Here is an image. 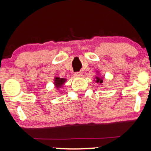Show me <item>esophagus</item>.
Listing matches in <instances>:
<instances>
[{
  "instance_id": "esophagus-1",
  "label": "esophagus",
  "mask_w": 151,
  "mask_h": 151,
  "mask_svg": "<svg viewBox=\"0 0 151 151\" xmlns=\"http://www.w3.org/2000/svg\"><path fill=\"white\" fill-rule=\"evenodd\" d=\"M74 76L75 77H81V76H82V72H75V73L74 74Z\"/></svg>"
}]
</instances>
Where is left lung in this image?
Wrapping results in <instances>:
<instances>
[{
	"label": "left lung",
	"instance_id": "left-lung-1",
	"mask_svg": "<svg viewBox=\"0 0 151 151\" xmlns=\"http://www.w3.org/2000/svg\"><path fill=\"white\" fill-rule=\"evenodd\" d=\"M96 82H97V83L99 82V83H101H101L103 82V80H102V79H100L99 77H96Z\"/></svg>",
	"mask_w": 151,
	"mask_h": 151
}]
</instances>
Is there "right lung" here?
Listing matches in <instances>:
<instances>
[{"label":"right lung","instance_id":"right-lung-1","mask_svg":"<svg viewBox=\"0 0 151 151\" xmlns=\"http://www.w3.org/2000/svg\"><path fill=\"white\" fill-rule=\"evenodd\" d=\"M66 81L65 79H63V78H59V77H56L55 79V84L56 86V87H61V86L62 84L65 83V81Z\"/></svg>","mask_w":151,"mask_h":151}]
</instances>
